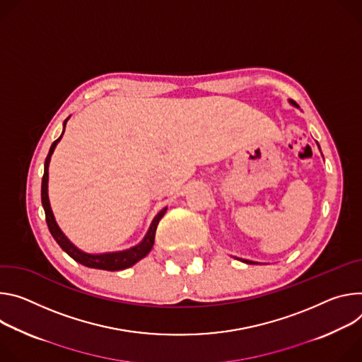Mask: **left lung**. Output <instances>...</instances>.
<instances>
[{"label":"left lung","mask_w":362,"mask_h":362,"mask_svg":"<svg viewBox=\"0 0 362 362\" xmlns=\"http://www.w3.org/2000/svg\"><path fill=\"white\" fill-rule=\"evenodd\" d=\"M293 103V102H292ZM295 105V103H293ZM243 262H246V263H253V262H249V260H243Z\"/></svg>","instance_id":"8db88e82"}]
</instances>
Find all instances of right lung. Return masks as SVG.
Segmentation results:
<instances>
[{
	"instance_id": "add662e5",
	"label": "right lung",
	"mask_w": 362,
	"mask_h": 362,
	"mask_svg": "<svg viewBox=\"0 0 362 362\" xmlns=\"http://www.w3.org/2000/svg\"><path fill=\"white\" fill-rule=\"evenodd\" d=\"M66 122L67 119L64 120V127H66ZM64 132V129H63ZM63 136V134H62ZM62 136L59 139H56L52 146H50V151H49V155L46 158V163H45V175H43V180H42V203H43V209H45V213H46V221H47V226H49V230L53 235V238L57 242V245L71 257L74 259L77 263L83 264L86 267H92V269H102V270H109V272H115V270H122V269H127V267H131L134 266L136 262H139L141 259H144L152 249L153 246V240H155V231H156V226L159 223V220L164 217L167 209L160 210L158 213V216L153 218L145 238L142 240V242L129 249V250H124V252H116V253H105V255H88V253H83L82 250H78L77 247H74L67 237L63 234V231L59 228L56 220H54V216H53V211L50 209V203H49V195H47V181H49V163H50V158H52V153L57 145V142L62 139Z\"/></svg>"
}]
</instances>
